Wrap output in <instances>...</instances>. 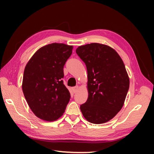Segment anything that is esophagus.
Returning a JSON list of instances; mask_svg holds the SVG:
<instances>
[{"instance_id": "esophagus-1", "label": "esophagus", "mask_w": 154, "mask_h": 154, "mask_svg": "<svg viewBox=\"0 0 154 154\" xmlns=\"http://www.w3.org/2000/svg\"><path fill=\"white\" fill-rule=\"evenodd\" d=\"M79 86H78V85H77V86H75V87H73L72 88V92H73V93H75L77 92V91L79 90Z\"/></svg>"}]
</instances>
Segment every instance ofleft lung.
<instances>
[{
  "label": "left lung",
  "instance_id": "8db88e82",
  "mask_svg": "<svg viewBox=\"0 0 154 154\" xmlns=\"http://www.w3.org/2000/svg\"><path fill=\"white\" fill-rule=\"evenodd\" d=\"M76 53L88 71V97L81 111L90 123L107 122L121 110L129 89L124 62L115 49L104 44L79 46Z\"/></svg>",
  "mask_w": 154,
  "mask_h": 154
}]
</instances>
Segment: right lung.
I'll use <instances>...</instances> for the list:
<instances>
[{
	"instance_id": "right-lung-1",
	"label": "right lung",
	"mask_w": 154,
	"mask_h": 154,
	"mask_svg": "<svg viewBox=\"0 0 154 154\" xmlns=\"http://www.w3.org/2000/svg\"><path fill=\"white\" fill-rule=\"evenodd\" d=\"M72 48L64 43L48 44L38 49L25 67L23 93L34 114L43 120H57L69 102L71 94L62 79Z\"/></svg>"
}]
</instances>
